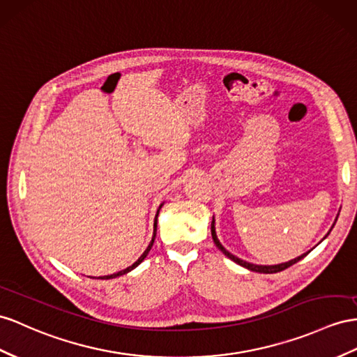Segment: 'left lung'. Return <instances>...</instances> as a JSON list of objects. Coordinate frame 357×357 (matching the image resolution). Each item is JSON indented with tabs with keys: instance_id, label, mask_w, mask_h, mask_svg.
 <instances>
[{
	"instance_id": "obj_1",
	"label": "left lung",
	"mask_w": 357,
	"mask_h": 357,
	"mask_svg": "<svg viewBox=\"0 0 357 357\" xmlns=\"http://www.w3.org/2000/svg\"><path fill=\"white\" fill-rule=\"evenodd\" d=\"M336 220H337V217H336ZM333 226H335V223H333ZM211 235H213V240H214V244L217 245L218 249H220L227 258L229 259H232L234 262H236L238 264V266H241V267H244V268H248V270H250V271H257V273H266V274H270V273H278V271H282V270H285V268H288V267H291L292 264H296V262H298L301 258H305L306 255L309 253H303L301 255V257H298V258H296V259H291V261H288V262H283V264H278V266H257V264H250V262H248V261H243V259H240V258H236L235 255H232V253H229L227 252L223 245H222V243L218 241V238H217V235H215V226H214V217H213V222H211ZM328 235V234H327ZM326 238V236H324Z\"/></svg>"
}]
</instances>
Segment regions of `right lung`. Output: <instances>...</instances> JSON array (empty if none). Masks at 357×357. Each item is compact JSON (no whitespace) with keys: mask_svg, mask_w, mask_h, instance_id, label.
Listing matches in <instances>:
<instances>
[{"mask_svg":"<svg viewBox=\"0 0 357 357\" xmlns=\"http://www.w3.org/2000/svg\"><path fill=\"white\" fill-rule=\"evenodd\" d=\"M161 206H162V204L160 205V208H158V211H157V215H155V222H153V236H152V241H151V244L148 245V249H146L144 252H143V255L142 257L137 259L132 266H130L128 268H125V270H121V271H117V273H114V274H109V276H102L100 279H113V278H117V276H122V274H126L128 271H131V270H134L137 266H139V264L148 257V253H149V250H151V248H152V244H153V241H155V235H157V218H158V213H160V209H161Z\"/></svg>","mask_w":357,"mask_h":357,"instance_id":"add662e5","label":"right lung"}]
</instances>
